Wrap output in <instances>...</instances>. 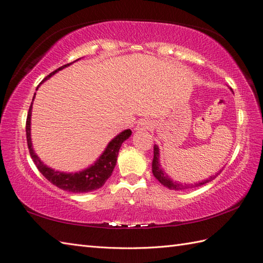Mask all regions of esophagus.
<instances>
[{
	"label": "esophagus",
	"mask_w": 263,
	"mask_h": 263,
	"mask_svg": "<svg viewBox=\"0 0 263 263\" xmlns=\"http://www.w3.org/2000/svg\"><path fill=\"white\" fill-rule=\"evenodd\" d=\"M150 127H153V123L152 121H149L147 119H141L138 122L137 125V130L139 131H143V130H149Z\"/></svg>",
	"instance_id": "1"
}]
</instances>
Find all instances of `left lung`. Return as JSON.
Listing matches in <instances>:
<instances>
[{
	"label": "left lung",
	"instance_id": "8db88e82",
	"mask_svg": "<svg viewBox=\"0 0 263 263\" xmlns=\"http://www.w3.org/2000/svg\"><path fill=\"white\" fill-rule=\"evenodd\" d=\"M158 158H159V150H158V147L154 146V159H153V173H154V176L157 178V180L163 184L164 186L168 187L170 190H186V189H193V187H198V186H201L203 185V184L205 183H209L211 182L212 180H215V178L220 174L219 173H217V175H214L211 176L210 178H206L205 181L203 182H200V183H195V184H191V185H187V184H181V183H176L174 181H172L171 178L167 176L165 173L163 172V170L160 168V165L158 163Z\"/></svg>",
	"mask_w": 263,
	"mask_h": 263
}]
</instances>
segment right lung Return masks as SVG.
Returning <instances> with one entry per match:
<instances>
[{
    "mask_svg": "<svg viewBox=\"0 0 263 263\" xmlns=\"http://www.w3.org/2000/svg\"><path fill=\"white\" fill-rule=\"evenodd\" d=\"M71 63H68L63 66H61V68H59L58 70L53 71L52 73H49L43 81H45L49 77H52L55 72L64 69L65 66H68ZM31 107H32V103L30 105L29 111H28V115H27L26 136H27V144H28V149H29V154L31 156L33 163H35V165L37 166L38 171L41 172L49 182L53 183L54 185H57L58 187L62 190H65V191H70L73 193H86V192L95 191V190L102 187L105 184V182L110 177L111 173L114 171V167L116 165V160H117V155H119L122 143L131 136L132 131L130 128L121 132L119 136L115 137L113 140L108 143L107 148H106L103 155L100 156L99 159L91 167H89V168L79 173H73V174L55 172L54 170L49 168V167H47L46 165H44L43 161L38 158V156L32 150L31 139H30Z\"/></svg>",
    "mask_w": 263,
    "mask_h": 263,
    "instance_id": "1",
    "label": "right lung"
}]
</instances>
